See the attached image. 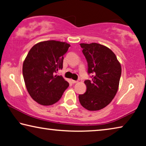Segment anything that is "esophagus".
<instances>
[{"mask_svg":"<svg viewBox=\"0 0 146 146\" xmlns=\"http://www.w3.org/2000/svg\"><path fill=\"white\" fill-rule=\"evenodd\" d=\"M71 81H72V82H73V84L77 83V82H79V81H78V80H71Z\"/></svg>","mask_w":146,"mask_h":146,"instance_id":"obj_1","label":"esophagus"}]
</instances>
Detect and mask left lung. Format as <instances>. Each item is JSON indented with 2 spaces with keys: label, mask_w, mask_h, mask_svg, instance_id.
Instances as JSON below:
<instances>
[{
  "label": "left lung",
  "mask_w": 146,
  "mask_h": 146,
  "mask_svg": "<svg viewBox=\"0 0 146 146\" xmlns=\"http://www.w3.org/2000/svg\"><path fill=\"white\" fill-rule=\"evenodd\" d=\"M80 45L91 79L84 81L87 89L84 94L79 95V102L88 110H102L112 101L118 90L121 64L115 54L105 46L98 43Z\"/></svg>",
  "instance_id": "1"
}]
</instances>
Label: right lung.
<instances>
[{
	"label": "right lung",
	"mask_w": 146,
	"mask_h": 146,
	"mask_svg": "<svg viewBox=\"0 0 146 146\" xmlns=\"http://www.w3.org/2000/svg\"><path fill=\"white\" fill-rule=\"evenodd\" d=\"M70 45L56 40L38 42L33 46L23 64V76L29 95L42 106H50L60 100L69 86L61 75L64 55Z\"/></svg>",
	"instance_id": "obj_1"
}]
</instances>
